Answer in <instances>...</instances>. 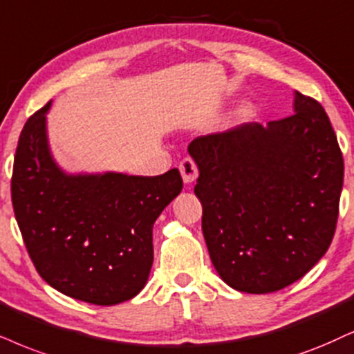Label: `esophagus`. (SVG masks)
Instances as JSON below:
<instances>
[{"label":"esophagus","instance_id":"esophagus-1","mask_svg":"<svg viewBox=\"0 0 354 354\" xmlns=\"http://www.w3.org/2000/svg\"><path fill=\"white\" fill-rule=\"evenodd\" d=\"M180 171H181L183 181H185L186 185H191V183H194L196 178H198V174H199L198 165L194 163V160H192V158H183L181 160Z\"/></svg>","mask_w":354,"mask_h":354}]
</instances>
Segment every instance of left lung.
<instances>
[{
    "mask_svg": "<svg viewBox=\"0 0 354 354\" xmlns=\"http://www.w3.org/2000/svg\"><path fill=\"white\" fill-rule=\"evenodd\" d=\"M203 234L218 276L248 294L276 292L332 243L343 155L319 101L296 91L294 114L191 142Z\"/></svg>",
    "mask_w": 354,
    "mask_h": 354,
    "instance_id": "left-lung-1",
    "label": "left lung"
}]
</instances>
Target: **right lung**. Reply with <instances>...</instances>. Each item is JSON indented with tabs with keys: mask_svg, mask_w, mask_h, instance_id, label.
<instances>
[{
	"mask_svg": "<svg viewBox=\"0 0 354 354\" xmlns=\"http://www.w3.org/2000/svg\"><path fill=\"white\" fill-rule=\"evenodd\" d=\"M30 115L15 155L11 198L22 240L42 279L95 306L136 297L153 263V223L183 189L160 176L65 174L47 145L46 114Z\"/></svg>",
	"mask_w": 354,
	"mask_h": 354,
	"instance_id": "right-lung-1",
	"label": "right lung"
}]
</instances>
